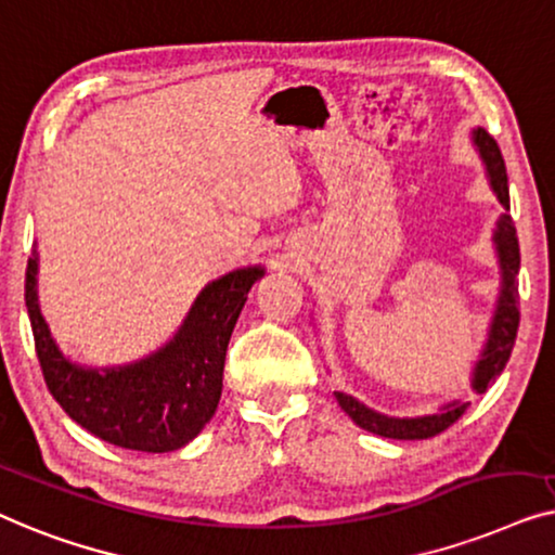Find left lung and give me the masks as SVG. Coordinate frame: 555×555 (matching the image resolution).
Here are the masks:
<instances>
[{
    "label": "left lung",
    "mask_w": 555,
    "mask_h": 555,
    "mask_svg": "<svg viewBox=\"0 0 555 555\" xmlns=\"http://www.w3.org/2000/svg\"><path fill=\"white\" fill-rule=\"evenodd\" d=\"M473 143L480 151V158L486 163V173L490 181V189L501 201L505 214L495 221L493 231V244L498 251V263H501V294H498V304L493 311V322H490L488 341L482 347L480 359L475 362L473 379L470 385L475 392H486L490 382H495L498 374L505 370L508 364L515 334H518V269H520V248H518V236H515V225L511 218V193H508V173H505V163L501 155V147L493 138H490L488 130L475 128L473 130ZM337 397L339 408L347 412L354 423L366 433H374L379 437H392V440H427V437L440 435L448 430L452 423H457L467 410L463 400H452L442 404L435 415H423V417H387L382 412H374L354 400L352 395L334 392Z\"/></svg>",
    "instance_id": "left-lung-1"
}]
</instances>
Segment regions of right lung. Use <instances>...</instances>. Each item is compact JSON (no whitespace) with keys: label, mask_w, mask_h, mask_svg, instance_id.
I'll return each mask as SVG.
<instances>
[{"label":"right lung","mask_w":555,"mask_h":555,"mask_svg":"<svg viewBox=\"0 0 555 555\" xmlns=\"http://www.w3.org/2000/svg\"><path fill=\"white\" fill-rule=\"evenodd\" d=\"M261 267L229 271L196 296L173 339L120 366L75 364L54 345L37 304V254L29 256L25 304L47 389L77 425L125 450L170 452L216 415L225 349Z\"/></svg>","instance_id":"1"}]
</instances>
